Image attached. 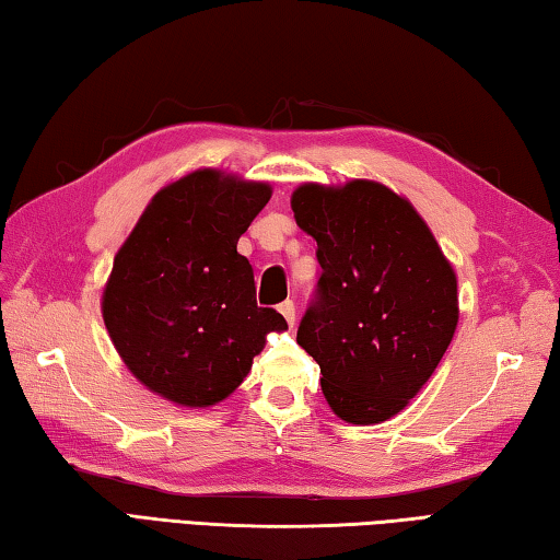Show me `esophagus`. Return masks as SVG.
<instances>
[{"instance_id":"1","label":"esophagus","mask_w":560,"mask_h":560,"mask_svg":"<svg viewBox=\"0 0 560 560\" xmlns=\"http://www.w3.org/2000/svg\"><path fill=\"white\" fill-rule=\"evenodd\" d=\"M278 310H280V314L284 316V319H288V324L294 326V319H298V312H294V302L292 300H284Z\"/></svg>"}]
</instances>
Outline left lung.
<instances>
[{
  "instance_id": "1",
  "label": "left lung",
  "mask_w": 560,
  "mask_h": 560,
  "mask_svg": "<svg viewBox=\"0 0 560 560\" xmlns=\"http://www.w3.org/2000/svg\"><path fill=\"white\" fill-rule=\"evenodd\" d=\"M292 212L322 266L298 343L322 368L326 402L351 424L395 417L456 331L451 262L415 207L377 183L302 185Z\"/></svg>"
}]
</instances>
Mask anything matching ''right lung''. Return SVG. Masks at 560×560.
I'll return each instance as SVG.
<instances>
[{"label": "right lung", "instance_id": "add662e5", "mask_svg": "<svg viewBox=\"0 0 560 560\" xmlns=\"http://www.w3.org/2000/svg\"><path fill=\"white\" fill-rule=\"evenodd\" d=\"M270 187L197 171L161 189L116 253L102 314L116 351L153 393L209 407L244 383L284 316L258 307L236 244Z\"/></svg>", "mask_w": 560, "mask_h": 560}]
</instances>
